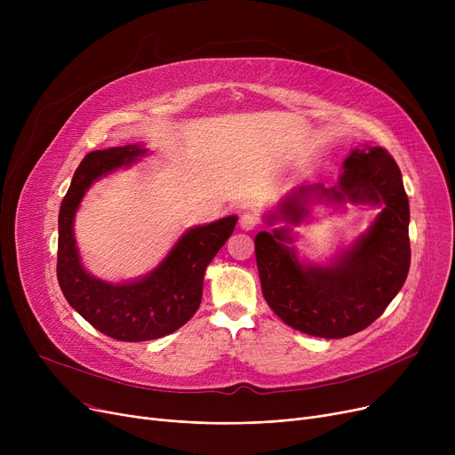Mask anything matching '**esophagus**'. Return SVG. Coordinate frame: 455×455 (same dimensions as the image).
Instances as JSON below:
<instances>
[{
    "label": "esophagus",
    "instance_id": "obj_1",
    "mask_svg": "<svg viewBox=\"0 0 455 455\" xmlns=\"http://www.w3.org/2000/svg\"><path fill=\"white\" fill-rule=\"evenodd\" d=\"M256 225H258V220L254 218L252 213H249V212H245V213L242 215V218H240V227H242V230H245V232L254 230Z\"/></svg>",
    "mask_w": 455,
    "mask_h": 455
}]
</instances>
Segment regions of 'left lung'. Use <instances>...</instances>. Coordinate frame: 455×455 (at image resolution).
<instances>
[{
    "label": "left lung",
    "mask_w": 455,
    "mask_h": 455,
    "mask_svg": "<svg viewBox=\"0 0 455 455\" xmlns=\"http://www.w3.org/2000/svg\"><path fill=\"white\" fill-rule=\"evenodd\" d=\"M317 202L379 205L370 228L326 267L298 259L290 224ZM254 237L261 291L273 312L307 336L339 339L374 323L408 278L410 203L393 156L381 148L352 149L336 186H299L285 194Z\"/></svg>",
    "instance_id": "obj_1"
}]
</instances>
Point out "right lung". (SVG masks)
<instances>
[{"label": "right lung", "instance_id": "obj_1", "mask_svg": "<svg viewBox=\"0 0 455 455\" xmlns=\"http://www.w3.org/2000/svg\"><path fill=\"white\" fill-rule=\"evenodd\" d=\"M148 155L141 143L88 153L71 179L59 212L57 278L76 312L95 330L117 341H149L173 333L196 315L203 299L204 271L237 223L227 215L186 230L146 276L112 283L90 275L76 245L74 221L90 186Z\"/></svg>", "mask_w": 455, "mask_h": 455}]
</instances>
